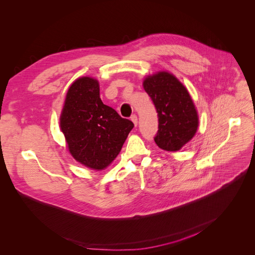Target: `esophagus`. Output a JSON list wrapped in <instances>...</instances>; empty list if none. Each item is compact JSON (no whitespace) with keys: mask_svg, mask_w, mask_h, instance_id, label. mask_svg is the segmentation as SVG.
<instances>
[{"mask_svg":"<svg viewBox=\"0 0 255 255\" xmlns=\"http://www.w3.org/2000/svg\"><path fill=\"white\" fill-rule=\"evenodd\" d=\"M130 120L133 122V124H134L135 127L137 126V116H136V115H132L131 118H130Z\"/></svg>","mask_w":255,"mask_h":255,"instance_id":"esophagus-1","label":"esophagus"}]
</instances>
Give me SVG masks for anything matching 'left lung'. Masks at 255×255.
Instances as JSON below:
<instances>
[{
	"mask_svg": "<svg viewBox=\"0 0 255 255\" xmlns=\"http://www.w3.org/2000/svg\"><path fill=\"white\" fill-rule=\"evenodd\" d=\"M143 88L158 113L155 142L164 150H179L194 137L199 126L198 113L189 91L168 72L147 76Z\"/></svg>",
	"mask_w": 255,
	"mask_h": 255,
	"instance_id": "left-lung-1",
	"label": "left lung"
}]
</instances>
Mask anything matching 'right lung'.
<instances>
[{
  "label": "right lung",
  "mask_w": 255,
  "mask_h": 255,
  "mask_svg": "<svg viewBox=\"0 0 255 255\" xmlns=\"http://www.w3.org/2000/svg\"><path fill=\"white\" fill-rule=\"evenodd\" d=\"M59 124L71 155L94 170H103L116 159L134 127L104 105L99 83L90 77L79 78L71 85Z\"/></svg>",
  "instance_id": "right-lung-1"
}]
</instances>
